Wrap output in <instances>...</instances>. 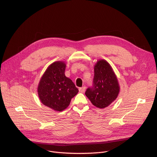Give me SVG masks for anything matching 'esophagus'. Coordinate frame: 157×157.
<instances>
[{"label":"esophagus","mask_w":157,"mask_h":157,"mask_svg":"<svg viewBox=\"0 0 157 157\" xmlns=\"http://www.w3.org/2000/svg\"><path fill=\"white\" fill-rule=\"evenodd\" d=\"M79 92L80 93H84L85 92V91H86V87H80L79 89Z\"/></svg>","instance_id":"34e87169"}]
</instances>
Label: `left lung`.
<instances>
[{
  "instance_id": "1",
  "label": "left lung",
  "mask_w": 157,
  "mask_h": 157,
  "mask_svg": "<svg viewBox=\"0 0 157 157\" xmlns=\"http://www.w3.org/2000/svg\"><path fill=\"white\" fill-rule=\"evenodd\" d=\"M94 71V85L87 89L85 94L94 106L104 109L117 98L120 86L113 68L106 60H98Z\"/></svg>"
}]
</instances>
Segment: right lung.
Here are the masks:
<instances>
[{
	"mask_svg": "<svg viewBox=\"0 0 157 157\" xmlns=\"http://www.w3.org/2000/svg\"><path fill=\"white\" fill-rule=\"evenodd\" d=\"M66 66L63 61L52 63L41 77L37 87L41 103L58 112L68 107L79 92L71 79L65 76Z\"/></svg>",
	"mask_w": 157,
	"mask_h": 157,
	"instance_id": "obj_1",
	"label": "right lung"
}]
</instances>
